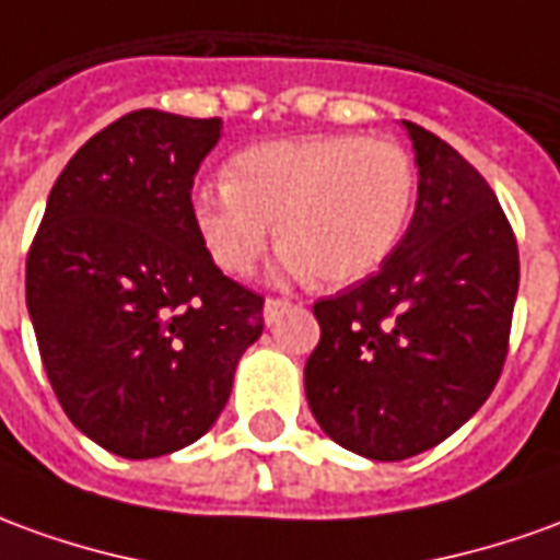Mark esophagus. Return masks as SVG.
<instances>
[{"label":"esophagus","instance_id":"34e87169","mask_svg":"<svg viewBox=\"0 0 560 560\" xmlns=\"http://www.w3.org/2000/svg\"><path fill=\"white\" fill-rule=\"evenodd\" d=\"M288 308H291V303H288V300L267 296V303H264V318H267V324H272V320H279V315H284Z\"/></svg>","mask_w":560,"mask_h":560}]
</instances>
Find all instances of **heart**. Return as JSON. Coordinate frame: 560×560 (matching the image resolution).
<instances>
[{"label":"heart","mask_w":560,"mask_h":560,"mask_svg":"<svg viewBox=\"0 0 560 560\" xmlns=\"http://www.w3.org/2000/svg\"><path fill=\"white\" fill-rule=\"evenodd\" d=\"M416 160L390 139L306 136L245 148L226 185L199 187L190 202L206 252L230 276H248L276 226L291 272L318 284L370 276L400 245L416 209Z\"/></svg>","instance_id":"heart-1"}]
</instances>
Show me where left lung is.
<instances>
[{"instance_id":"1","label":"left lung","mask_w":560,"mask_h":560,"mask_svg":"<svg viewBox=\"0 0 560 560\" xmlns=\"http://www.w3.org/2000/svg\"><path fill=\"white\" fill-rule=\"evenodd\" d=\"M418 202L370 279L312 312L306 400L320 430L373 460L421 455L488 400L510 351L518 245L494 190L455 148L402 120Z\"/></svg>"}]
</instances>
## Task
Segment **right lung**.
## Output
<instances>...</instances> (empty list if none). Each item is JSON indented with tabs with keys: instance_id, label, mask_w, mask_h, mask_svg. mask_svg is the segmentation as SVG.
Masks as SVG:
<instances>
[{
	"instance_id": "add662e5",
	"label": "right lung",
	"mask_w": 560,
	"mask_h": 560,
	"mask_svg": "<svg viewBox=\"0 0 560 560\" xmlns=\"http://www.w3.org/2000/svg\"><path fill=\"white\" fill-rule=\"evenodd\" d=\"M218 139L221 117H117L66 163L26 254L50 388L112 455L197 443L264 334V296L214 267L190 214L194 175Z\"/></svg>"
}]
</instances>
